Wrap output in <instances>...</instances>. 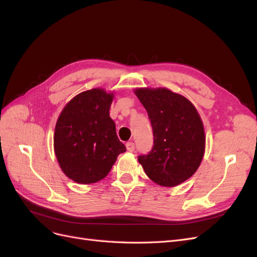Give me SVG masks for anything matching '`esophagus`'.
<instances>
[{
  "label": "esophagus",
  "mask_w": 257,
  "mask_h": 257,
  "mask_svg": "<svg viewBox=\"0 0 257 257\" xmlns=\"http://www.w3.org/2000/svg\"><path fill=\"white\" fill-rule=\"evenodd\" d=\"M126 149H127V151H130V152H133V151L135 150V145H134V143H132V142L127 143V144H126Z\"/></svg>",
  "instance_id": "1"
}]
</instances>
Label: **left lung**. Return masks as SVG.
<instances>
[{
    "instance_id": "1",
    "label": "left lung",
    "mask_w": 257,
    "mask_h": 257,
    "mask_svg": "<svg viewBox=\"0 0 257 257\" xmlns=\"http://www.w3.org/2000/svg\"><path fill=\"white\" fill-rule=\"evenodd\" d=\"M135 94L146 108L153 147L138 157L146 175L162 186H176L192 177L205 152V131L196 108L168 89L141 88Z\"/></svg>"
}]
</instances>
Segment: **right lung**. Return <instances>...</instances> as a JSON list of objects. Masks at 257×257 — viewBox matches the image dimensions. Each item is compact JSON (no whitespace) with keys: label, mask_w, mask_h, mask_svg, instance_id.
<instances>
[{"label":"right lung","mask_w":257,"mask_h":257,"mask_svg":"<svg viewBox=\"0 0 257 257\" xmlns=\"http://www.w3.org/2000/svg\"><path fill=\"white\" fill-rule=\"evenodd\" d=\"M113 94L103 89L79 93L59 115L53 146L63 173L77 183L104 179L126 148L115 133L109 116Z\"/></svg>","instance_id":"1"}]
</instances>
